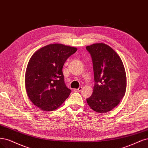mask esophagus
<instances>
[{
    "label": "esophagus",
    "mask_w": 148,
    "mask_h": 148,
    "mask_svg": "<svg viewBox=\"0 0 148 148\" xmlns=\"http://www.w3.org/2000/svg\"><path fill=\"white\" fill-rule=\"evenodd\" d=\"M82 87H80L78 88H76V89H74V92H80L81 90H82Z\"/></svg>",
    "instance_id": "esophagus-1"
}]
</instances>
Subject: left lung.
<instances>
[{"instance_id":"1","label":"left lung","mask_w":148,"mask_h":148,"mask_svg":"<svg viewBox=\"0 0 148 148\" xmlns=\"http://www.w3.org/2000/svg\"><path fill=\"white\" fill-rule=\"evenodd\" d=\"M92 56L95 85L89 106L97 112H107L118 105L124 97L127 77L119 56L109 45L99 43L86 47Z\"/></svg>"}]
</instances>
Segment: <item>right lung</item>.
Returning a JSON list of instances; mask_svg holds the SVG:
<instances>
[{"mask_svg":"<svg viewBox=\"0 0 148 148\" xmlns=\"http://www.w3.org/2000/svg\"><path fill=\"white\" fill-rule=\"evenodd\" d=\"M77 49L60 44L46 45L32 55L25 74L26 93L32 103L42 110L59 108L71 93L64 83L63 65Z\"/></svg>","mask_w":148,"mask_h":148,"instance_id":"1","label":"right lung"}]
</instances>
